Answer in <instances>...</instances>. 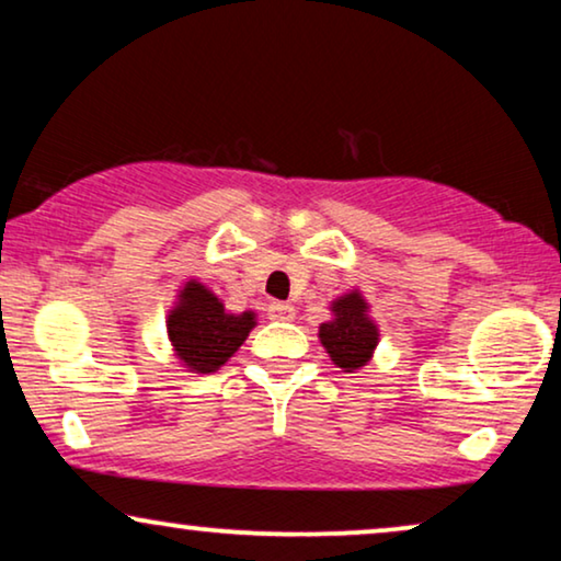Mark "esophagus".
I'll list each match as a JSON object with an SVG mask.
<instances>
[{
	"mask_svg": "<svg viewBox=\"0 0 561 561\" xmlns=\"http://www.w3.org/2000/svg\"><path fill=\"white\" fill-rule=\"evenodd\" d=\"M267 317L275 321H290L296 317V309L286 301H273L271 306H267Z\"/></svg>",
	"mask_w": 561,
	"mask_h": 561,
	"instance_id": "obj_1",
	"label": "esophagus"
}]
</instances>
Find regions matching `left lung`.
Masks as SVG:
<instances>
[{
	"label": "left lung",
	"mask_w": 561,
	"mask_h": 561,
	"mask_svg": "<svg viewBox=\"0 0 561 561\" xmlns=\"http://www.w3.org/2000/svg\"><path fill=\"white\" fill-rule=\"evenodd\" d=\"M329 309L332 319L319 327V340L336 367L355 373L370 363L380 342V329L370 317V304L355 288L334 298Z\"/></svg>",
	"instance_id": "left-lung-1"
}]
</instances>
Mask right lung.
Here are the masks:
<instances>
[{"mask_svg":"<svg viewBox=\"0 0 561 561\" xmlns=\"http://www.w3.org/2000/svg\"><path fill=\"white\" fill-rule=\"evenodd\" d=\"M255 324V311H227L221 298L196 278L183 283L165 319L173 355L188 373L198 375L217 373Z\"/></svg>","mask_w":561,"mask_h":561,"instance_id":"1","label":"right lung"}]
</instances>
